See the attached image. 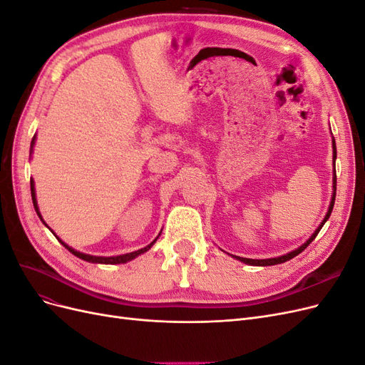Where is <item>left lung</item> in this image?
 Listing matches in <instances>:
<instances>
[{
	"instance_id": "obj_1",
	"label": "left lung",
	"mask_w": 365,
	"mask_h": 365,
	"mask_svg": "<svg viewBox=\"0 0 365 365\" xmlns=\"http://www.w3.org/2000/svg\"><path fill=\"white\" fill-rule=\"evenodd\" d=\"M332 148H334V169H335V160H336V146H335V138H332ZM335 196H336V172L334 170V195H332V201H330V205H329L327 213H326V216H324V219H323V222L319 224V227L314 231V235H312L311 237H309L302 247H298L297 250H294V251H291V252H288V254H284V256L274 257V259H245V257H239V256H233V257H236L237 260L244 262V263H247V264H252V267H271V264H279V263H283V262H288V260L294 259V257H295V256H298V254H300L302 251H304V248H306L309 244H311V242L317 237V235L319 233V230H322V228H323V225L326 224V220L329 219L330 213H332V210H334Z\"/></svg>"
}]
</instances>
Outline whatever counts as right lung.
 Returning a JSON list of instances; mask_svg holds the SVG:
<instances>
[{"label": "right lung", "mask_w": 365, "mask_h": 365, "mask_svg": "<svg viewBox=\"0 0 365 365\" xmlns=\"http://www.w3.org/2000/svg\"><path fill=\"white\" fill-rule=\"evenodd\" d=\"M35 140H36V137H33V140H31V146H30V153L33 152V145H35ZM30 189H31V201H33V205H35V210H36V213H38V216L41 217V220H42V216H41V213H39V208H38V202H36V193H35V181L33 180H30ZM43 222V220H42ZM43 225L46 227H48L46 222H43ZM53 233V231H51ZM54 235V233H53ZM160 236V235H158ZM158 236L155 237V240L153 242H150V244L148 245V247H145V248H141V250H137V251H132V252H128V254H121V256H113V257H103V256H91V254H85V252H81V251H76V250H73L71 247H68L67 244H65V242H62L59 237H58V240L61 242V244L67 248L71 254H74L76 257H79V259H82V260H86V262H91V263H103V264H118V263H126V262H129V260H132V259H135L137 256H140V254H143V252H146L148 250H150V247L155 244L157 242V239H158Z\"/></svg>", "instance_id": "obj_1"}]
</instances>
